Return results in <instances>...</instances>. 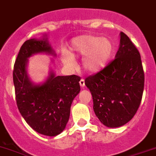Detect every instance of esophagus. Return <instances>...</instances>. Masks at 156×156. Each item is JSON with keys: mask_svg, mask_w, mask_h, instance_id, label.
Here are the masks:
<instances>
[{"mask_svg": "<svg viewBox=\"0 0 156 156\" xmlns=\"http://www.w3.org/2000/svg\"><path fill=\"white\" fill-rule=\"evenodd\" d=\"M80 86L82 87H83L84 86H85V80H84V79H81L80 81Z\"/></svg>", "mask_w": 156, "mask_h": 156, "instance_id": "esophagus-1", "label": "esophagus"}]
</instances>
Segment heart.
Masks as SVG:
<instances>
[{"instance_id": "b5f03b06", "label": "heart", "mask_w": 156, "mask_h": 156, "mask_svg": "<svg viewBox=\"0 0 156 156\" xmlns=\"http://www.w3.org/2000/svg\"><path fill=\"white\" fill-rule=\"evenodd\" d=\"M73 55H85L83 65L86 70L98 72L107 66L114 52V45L111 40L92 35H83L72 41ZM64 63L73 65V57L68 52L62 55Z\"/></svg>"}]
</instances>
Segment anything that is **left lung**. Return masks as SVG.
Returning <instances> with one entry per match:
<instances>
[{
	"instance_id": "1",
	"label": "left lung",
	"mask_w": 156,
	"mask_h": 156,
	"mask_svg": "<svg viewBox=\"0 0 156 156\" xmlns=\"http://www.w3.org/2000/svg\"><path fill=\"white\" fill-rule=\"evenodd\" d=\"M144 83L141 55L122 31L114 59L85 80L96 116L108 128L121 127L132 119L141 104Z\"/></svg>"
}]
</instances>
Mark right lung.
Segmentation results:
<instances>
[{"instance_id":"1","label":"right lung","mask_w":156,"mask_h":156,"mask_svg":"<svg viewBox=\"0 0 156 156\" xmlns=\"http://www.w3.org/2000/svg\"><path fill=\"white\" fill-rule=\"evenodd\" d=\"M39 52L54 54L47 38L27 40L20 48L13 70L17 106L32 129L42 135L55 136L68 122L71 104L80 90V77L55 76L51 73L43 84L34 85L27 75V62L28 57Z\"/></svg>"}]
</instances>
